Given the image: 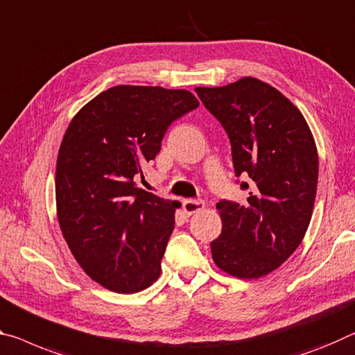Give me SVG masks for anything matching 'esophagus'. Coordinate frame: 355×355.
I'll list each match as a JSON object with an SVG mask.
<instances>
[{"label":"esophagus","mask_w":355,"mask_h":355,"mask_svg":"<svg viewBox=\"0 0 355 355\" xmlns=\"http://www.w3.org/2000/svg\"><path fill=\"white\" fill-rule=\"evenodd\" d=\"M205 207V202L204 200H196V199H188L183 202V210L184 213H188V215H194L196 211L202 210V208Z\"/></svg>","instance_id":"34e87169"}]
</instances>
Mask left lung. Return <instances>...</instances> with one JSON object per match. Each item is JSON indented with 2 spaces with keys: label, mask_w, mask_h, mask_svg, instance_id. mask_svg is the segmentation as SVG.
Segmentation results:
<instances>
[{
  "label": "left lung",
  "mask_w": 355,
  "mask_h": 355,
  "mask_svg": "<svg viewBox=\"0 0 355 355\" xmlns=\"http://www.w3.org/2000/svg\"><path fill=\"white\" fill-rule=\"evenodd\" d=\"M196 93L226 129L235 175L250 177L243 204H216L223 230L210 243L213 261L232 277H266L299 248L311 221L319 172L311 129L283 93L254 77Z\"/></svg>",
  "instance_id": "1"
}]
</instances>
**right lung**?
<instances>
[{
    "label": "right lung",
    "mask_w": 355,
    "mask_h": 355,
    "mask_svg": "<svg viewBox=\"0 0 355 355\" xmlns=\"http://www.w3.org/2000/svg\"><path fill=\"white\" fill-rule=\"evenodd\" d=\"M188 89L116 85L82 107L61 140L55 172L60 229L78 266L118 294L147 289L175 226L177 200L136 187L167 128L198 109Z\"/></svg>",
    "instance_id": "1"
}]
</instances>
